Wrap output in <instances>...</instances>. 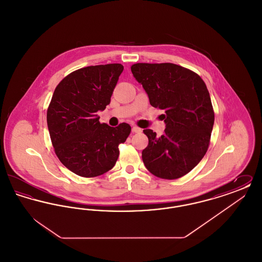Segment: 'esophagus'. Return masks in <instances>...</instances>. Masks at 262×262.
<instances>
[{
  "mask_svg": "<svg viewBox=\"0 0 262 262\" xmlns=\"http://www.w3.org/2000/svg\"><path fill=\"white\" fill-rule=\"evenodd\" d=\"M141 128L140 127H138L137 125H134L133 126V133H136V134H139V133H141Z\"/></svg>",
  "mask_w": 262,
  "mask_h": 262,
  "instance_id": "1",
  "label": "esophagus"
}]
</instances>
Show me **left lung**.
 Listing matches in <instances>:
<instances>
[{"mask_svg": "<svg viewBox=\"0 0 262 262\" xmlns=\"http://www.w3.org/2000/svg\"><path fill=\"white\" fill-rule=\"evenodd\" d=\"M130 70L151 106L165 112L161 137L143 130L148 137L143 163L158 178L179 179L200 162L210 143L214 111L208 89L198 74L171 62H137Z\"/></svg>", "mask_w": 262, "mask_h": 262, "instance_id": "1", "label": "left lung"}]
</instances>
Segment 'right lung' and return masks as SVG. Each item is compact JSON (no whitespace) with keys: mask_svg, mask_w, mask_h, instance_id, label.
Listing matches in <instances>:
<instances>
[{"mask_svg":"<svg viewBox=\"0 0 262 262\" xmlns=\"http://www.w3.org/2000/svg\"><path fill=\"white\" fill-rule=\"evenodd\" d=\"M124 67L121 63L82 68L63 77L47 110L51 141L59 160L70 171L93 178L111 170L132 127L100 124L98 111L110 104Z\"/></svg>","mask_w":262,"mask_h":262,"instance_id":"add662e5","label":"right lung"}]
</instances>
